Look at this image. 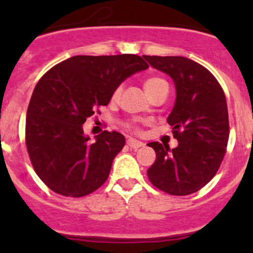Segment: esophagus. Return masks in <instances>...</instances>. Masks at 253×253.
Wrapping results in <instances>:
<instances>
[{
    "mask_svg": "<svg viewBox=\"0 0 253 253\" xmlns=\"http://www.w3.org/2000/svg\"><path fill=\"white\" fill-rule=\"evenodd\" d=\"M127 145H128L129 148H132V149H138V148H141L144 145V143L137 141V139L134 138H128L127 139Z\"/></svg>",
    "mask_w": 253,
    "mask_h": 253,
    "instance_id": "esophagus-1",
    "label": "esophagus"
}]
</instances>
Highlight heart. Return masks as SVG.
<instances>
[{"mask_svg":"<svg viewBox=\"0 0 253 253\" xmlns=\"http://www.w3.org/2000/svg\"><path fill=\"white\" fill-rule=\"evenodd\" d=\"M164 86H169V85H168V83L165 79L159 78V77H150V78H148L144 83V88H145V90H147L148 95L155 93V91L159 90V89H162V88H164ZM121 91H122V86L121 85L116 86V89H115L114 93H112V100H116V99L120 96V94H121ZM126 127L128 129H133V131H136L137 129V127L134 126L133 124H131V122H129V124H127Z\"/></svg>","mask_w":253,"mask_h":253,"instance_id":"obj_1","label":"heart"}]
</instances>
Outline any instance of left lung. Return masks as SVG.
Masks as SVG:
<instances>
[{"label":"left lung","mask_w":253,"mask_h":253,"mask_svg":"<svg viewBox=\"0 0 253 253\" xmlns=\"http://www.w3.org/2000/svg\"><path fill=\"white\" fill-rule=\"evenodd\" d=\"M143 57L174 81L176 101L168 124L178 142L174 149L159 142L148 143L157 154L147 171L148 178L169 195H191L214 177L226 153L229 115L225 94L216 78L190 58Z\"/></svg>","instance_id":"8db88e82"}]
</instances>
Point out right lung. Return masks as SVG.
Listing matches in <instances>:
<instances>
[{"label":"right lung","instance_id":"1","mask_svg":"<svg viewBox=\"0 0 253 253\" xmlns=\"http://www.w3.org/2000/svg\"><path fill=\"white\" fill-rule=\"evenodd\" d=\"M148 67L131 53L73 56L40 78L27 110L25 144L35 172L50 190L83 197L108 180L125 137L104 131L90 142L82 125L108 105L125 79Z\"/></svg>","mask_w":253,"mask_h":253}]
</instances>
